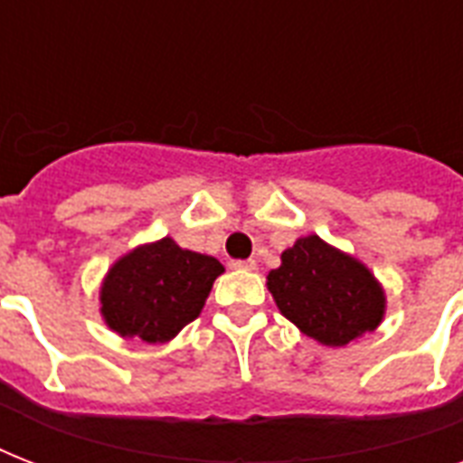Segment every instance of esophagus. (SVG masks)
Returning a JSON list of instances; mask_svg holds the SVG:
<instances>
[{
	"label": "esophagus",
	"mask_w": 463,
	"mask_h": 463,
	"mask_svg": "<svg viewBox=\"0 0 463 463\" xmlns=\"http://www.w3.org/2000/svg\"><path fill=\"white\" fill-rule=\"evenodd\" d=\"M232 269H245V271H254L257 269V261L254 260H235L231 261Z\"/></svg>",
	"instance_id": "1"
}]
</instances>
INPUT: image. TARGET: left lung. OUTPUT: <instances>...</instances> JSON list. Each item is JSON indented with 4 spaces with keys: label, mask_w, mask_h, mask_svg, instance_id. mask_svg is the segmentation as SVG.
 Here are the masks:
<instances>
[{
    "label": "left lung",
    "mask_w": 463,
    "mask_h": 463,
    "mask_svg": "<svg viewBox=\"0 0 463 463\" xmlns=\"http://www.w3.org/2000/svg\"><path fill=\"white\" fill-rule=\"evenodd\" d=\"M267 286L286 319L324 345H345L380 326L387 298L373 271L319 235L296 240L269 271Z\"/></svg>",
    "instance_id": "left-lung-1"
}]
</instances>
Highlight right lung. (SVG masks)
Here are the masks:
<instances>
[{
	"instance_id": "add662e5",
	"label": "right lung",
	"mask_w": 463,
	"mask_h": 463,
	"mask_svg": "<svg viewBox=\"0 0 463 463\" xmlns=\"http://www.w3.org/2000/svg\"><path fill=\"white\" fill-rule=\"evenodd\" d=\"M221 274L216 257L182 250L173 238L139 245L103 279L100 315L119 336L165 344L199 317Z\"/></svg>"
}]
</instances>
